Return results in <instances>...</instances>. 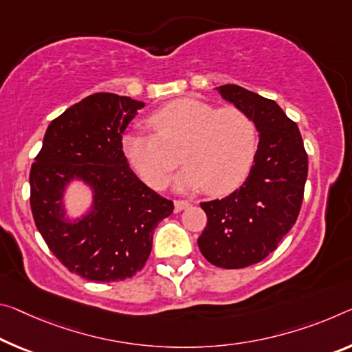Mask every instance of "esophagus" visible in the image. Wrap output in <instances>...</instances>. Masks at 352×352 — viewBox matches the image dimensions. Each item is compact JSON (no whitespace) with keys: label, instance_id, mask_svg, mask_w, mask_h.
Returning <instances> with one entry per match:
<instances>
[{"label":"esophagus","instance_id":"1","mask_svg":"<svg viewBox=\"0 0 352 352\" xmlns=\"http://www.w3.org/2000/svg\"><path fill=\"white\" fill-rule=\"evenodd\" d=\"M174 205H175V211H182V210L189 208V206H191V202H189V200H175Z\"/></svg>","mask_w":352,"mask_h":352}]
</instances>
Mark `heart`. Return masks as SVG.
<instances>
[{
	"instance_id": "obj_1",
	"label": "heart",
	"mask_w": 352,
	"mask_h": 352,
	"mask_svg": "<svg viewBox=\"0 0 352 352\" xmlns=\"http://www.w3.org/2000/svg\"><path fill=\"white\" fill-rule=\"evenodd\" d=\"M155 135L128 133L122 139L126 160L144 182L161 189L186 164L178 188H200L211 196L235 189L252 166L256 150L254 120L235 106L216 109L196 98H178L147 119Z\"/></svg>"
}]
</instances>
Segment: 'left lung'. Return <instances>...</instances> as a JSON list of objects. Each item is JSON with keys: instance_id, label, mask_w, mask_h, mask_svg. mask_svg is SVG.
I'll use <instances>...</instances> for the list:
<instances>
[{"instance_id": "left-lung-1", "label": "left lung", "mask_w": 352, "mask_h": 352, "mask_svg": "<svg viewBox=\"0 0 352 352\" xmlns=\"http://www.w3.org/2000/svg\"><path fill=\"white\" fill-rule=\"evenodd\" d=\"M216 89L254 120L260 141L246 182L224 199L200 204L206 227L197 244L211 265L239 270L266 258L292 230L309 158L296 122L274 100L236 85Z\"/></svg>"}]
</instances>
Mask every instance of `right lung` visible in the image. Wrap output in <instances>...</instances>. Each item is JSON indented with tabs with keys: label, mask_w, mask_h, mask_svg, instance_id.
<instances>
[{
	"label": "right lung",
	"mask_w": 352,
	"mask_h": 352,
	"mask_svg": "<svg viewBox=\"0 0 352 352\" xmlns=\"http://www.w3.org/2000/svg\"><path fill=\"white\" fill-rule=\"evenodd\" d=\"M142 102L100 92L70 106L48 125L30 172L31 211L48 249L67 270L94 282L133 277L146 265L153 232L174 202L139 180L122 135ZM72 177L94 189L93 211L63 221L62 192Z\"/></svg>",
	"instance_id": "obj_1"
}]
</instances>
